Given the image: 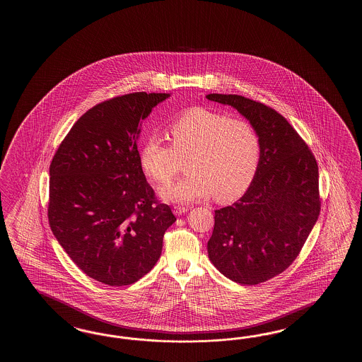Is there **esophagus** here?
<instances>
[{"label":"esophagus","mask_w":362,"mask_h":362,"mask_svg":"<svg viewBox=\"0 0 362 362\" xmlns=\"http://www.w3.org/2000/svg\"><path fill=\"white\" fill-rule=\"evenodd\" d=\"M189 211V208L184 207V206H175L173 207V214L175 215H184L185 212H187Z\"/></svg>","instance_id":"34e87169"}]
</instances>
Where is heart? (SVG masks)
<instances>
[{
  "mask_svg": "<svg viewBox=\"0 0 362 362\" xmlns=\"http://www.w3.org/2000/svg\"><path fill=\"white\" fill-rule=\"evenodd\" d=\"M168 134L172 145L151 134L139 150L141 168L158 185L170 184L187 159L190 173L162 189L163 199L186 203L214 194L216 200L228 202L251 184L260 139L246 119L195 107L176 117Z\"/></svg>",
  "mask_w": 362,
  "mask_h": 362,
  "instance_id": "heart-1",
  "label": "heart"
}]
</instances>
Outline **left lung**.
<instances>
[{
  "label": "left lung",
  "instance_id": "left-lung-1",
  "mask_svg": "<svg viewBox=\"0 0 362 362\" xmlns=\"http://www.w3.org/2000/svg\"><path fill=\"white\" fill-rule=\"evenodd\" d=\"M237 108L260 139V159L245 195L215 211L208 257L225 277L257 285L285 272L300 254L321 211L312 150L274 108L237 94H208Z\"/></svg>",
  "mask_w": 362,
  "mask_h": 362
}]
</instances>
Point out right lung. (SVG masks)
Segmentation results:
<instances>
[{
    "mask_svg": "<svg viewBox=\"0 0 362 362\" xmlns=\"http://www.w3.org/2000/svg\"><path fill=\"white\" fill-rule=\"evenodd\" d=\"M165 93L137 92L88 110L50 163L47 218L71 260L108 286L137 282L159 260L176 217L139 164V122Z\"/></svg>",
    "mask_w": 362,
    "mask_h": 362,
    "instance_id": "right-lung-1",
    "label": "right lung"
}]
</instances>
